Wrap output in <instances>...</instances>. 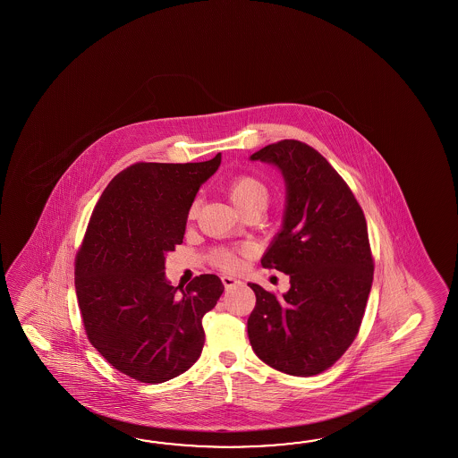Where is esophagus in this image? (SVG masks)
<instances>
[{"label": "esophagus", "instance_id": "esophagus-1", "mask_svg": "<svg viewBox=\"0 0 458 458\" xmlns=\"http://www.w3.org/2000/svg\"><path fill=\"white\" fill-rule=\"evenodd\" d=\"M223 283H225V290H233V286L241 284V280H237L235 276H231V275H225Z\"/></svg>", "mask_w": 458, "mask_h": 458}]
</instances>
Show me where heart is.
<instances>
[{
	"label": "heart",
	"instance_id": "1",
	"mask_svg": "<svg viewBox=\"0 0 458 458\" xmlns=\"http://www.w3.org/2000/svg\"><path fill=\"white\" fill-rule=\"evenodd\" d=\"M229 198L233 205L237 206L241 211H245L252 206H267L268 201V188L263 183L262 180L255 176L242 175L233 178V183L229 185ZM196 213V201L190 206L188 216L193 217ZM249 255L247 247H239V249H216L211 252V260L223 270L235 272L242 268L243 257Z\"/></svg>",
	"mask_w": 458,
	"mask_h": 458
}]
</instances>
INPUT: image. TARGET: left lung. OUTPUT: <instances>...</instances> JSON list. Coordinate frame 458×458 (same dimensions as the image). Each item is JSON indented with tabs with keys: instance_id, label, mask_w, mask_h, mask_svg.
Instances as JSON below:
<instances>
[{
	"instance_id": "8db88e82",
	"label": "left lung",
	"mask_w": 458,
	"mask_h": 458,
	"mask_svg": "<svg viewBox=\"0 0 458 458\" xmlns=\"http://www.w3.org/2000/svg\"><path fill=\"white\" fill-rule=\"evenodd\" d=\"M276 166L286 185L283 227L262 257L290 275L283 296L249 283L257 304L247 321L253 352L275 370H327L360 329L373 282L367 221L349 185L312 147L284 139L250 156Z\"/></svg>"
}]
</instances>
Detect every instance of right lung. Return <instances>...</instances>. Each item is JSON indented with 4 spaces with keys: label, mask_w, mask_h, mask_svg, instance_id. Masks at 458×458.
<instances>
[{
    "label": "right lung",
    "mask_w": 458,
    "mask_h": 458,
    "mask_svg": "<svg viewBox=\"0 0 458 458\" xmlns=\"http://www.w3.org/2000/svg\"><path fill=\"white\" fill-rule=\"evenodd\" d=\"M219 165L221 154L198 164L127 166L89 217L75 259L83 326L91 345L134 380H172L203 351V316L225 284L216 275H199L186 288L172 286L165 253L183 242L190 206Z\"/></svg>",
    "instance_id": "obj_1"
}]
</instances>
